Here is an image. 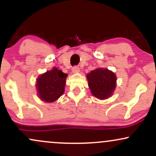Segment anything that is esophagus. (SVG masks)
I'll return each instance as SVG.
<instances>
[{"instance_id":"obj_1","label":"esophagus","mask_w":156,"mask_h":156,"mask_svg":"<svg viewBox=\"0 0 156 156\" xmlns=\"http://www.w3.org/2000/svg\"><path fill=\"white\" fill-rule=\"evenodd\" d=\"M80 72V69H79V67H74L73 68V73H79Z\"/></svg>"}]
</instances>
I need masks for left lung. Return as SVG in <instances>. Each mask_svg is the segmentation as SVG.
I'll use <instances>...</instances> for the list:
<instances>
[{"label": "left lung", "mask_w": 156, "mask_h": 156, "mask_svg": "<svg viewBox=\"0 0 156 156\" xmlns=\"http://www.w3.org/2000/svg\"><path fill=\"white\" fill-rule=\"evenodd\" d=\"M89 87L94 97L105 100L112 95L116 87L117 77L112 71L97 68L87 74Z\"/></svg>", "instance_id": "1"}]
</instances>
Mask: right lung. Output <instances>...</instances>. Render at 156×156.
I'll use <instances>...</instances> for the list:
<instances>
[{
	"mask_svg": "<svg viewBox=\"0 0 156 156\" xmlns=\"http://www.w3.org/2000/svg\"><path fill=\"white\" fill-rule=\"evenodd\" d=\"M67 77V74L56 67L39 76L36 84L39 98L47 103L57 101L64 94Z\"/></svg>",
	"mask_w": 156,
	"mask_h": 156,
	"instance_id": "add662e5",
	"label": "right lung"
}]
</instances>
